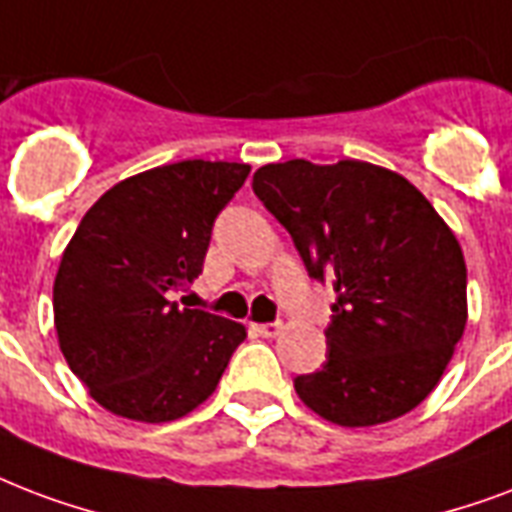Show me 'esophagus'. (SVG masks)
<instances>
[{
    "label": "esophagus",
    "instance_id": "obj_1",
    "mask_svg": "<svg viewBox=\"0 0 512 512\" xmlns=\"http://www.w3.org/2000/svg\"><path fill=\"white\" fill-rule=\"evenodd\" d=\"M249 330L255 335H260V338H273V335L282 333V325H279V322H252Z\"/></svg>",
    "mask_w": 512,
    "mask_h": 512
}]
</instances>
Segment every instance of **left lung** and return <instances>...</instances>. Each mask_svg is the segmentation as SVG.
Returning a JSON list of instances; mask_svg holds the SVG:
<instances>
[{
  "label": "left lung",
  "mask_w": 512,
  "mask_h": 512,
  "mask_svg": "<svg viewBox=\"0 0 512 512\" xmlns=\"http://www.w3.org/2000/svg\"><path fill=\"white\" fill-rule=\"evenodd\" d=\"M311 279L335 290L327 362L295 378L322 419L373 427L438 386L467 325V265L454 230L405 177L365 161H295L255 171Z\"/></svg>",
  "instance_id": "obj_1"
}]
</instances>
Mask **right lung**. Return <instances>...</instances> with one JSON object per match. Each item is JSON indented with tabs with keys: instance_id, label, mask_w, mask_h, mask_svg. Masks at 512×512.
Masks as SVG:
<instances>
[{
	"instance_id": "obj_1",
	"label": "right lung",
	"mask_w": 512,
	"mask_h": 512,
	"mask_svg": "<svg viewBox=\"0 0 512 512\" xmlns=\"http://www.w3.org/2000/svg\"><path fill=\"white\" fill-rule=\"evenodd\" d=\"M247 163L179 161L109 187L66 244L56 284L58 346L101 408L147 424L182 419L220 384L247 330L182 308L217 214Z\"/></svg>"
}]
</instances>
